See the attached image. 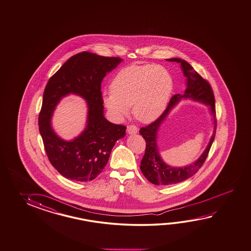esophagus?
I'll return each instance as SVG.
<instances>
[{
  "label": "esophagus",
  "mask_w": 251,
  "mask_h": 251,
  "mask_svg": "<svg viewBox=\"0 0 251 251\" xmlns=\"http://www.w3.org/2000/svg\"><path fill=\"white\" fill-rule=\"evenodd\" d=\"M138 129L135 126L133 125H130L127 126V133L128 134H135L137 133Z\"/></svg>",
  "instance_id": "1"
}]
</instances>
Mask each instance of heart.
<instances>
[{"instance_id":"b5f03b06","label":"heart","mask_w":251,"mask_h":251,"mask_svg":"<svg viewBox=\"0 0 251 251\" xmlns=\"http://www.w3.org/2000/svg\"><path fill=\"white\" fill-rule=\"evenodd\" d=\"M172 75L162 66L131 65L115 75L111 93L103 94V103L116 117H123L133 106L134 117L150 123L161 116L172 94Z\"/></svg>"}]
</instances>
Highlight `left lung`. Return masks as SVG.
Returning a JSON list of instances; mask_svg holds the SVG:
<instances>
[{
	"instance_id": "left-lung-1",
	"label": "left lung",
	"mask_w": 251,
	"mask_h": 251,
	"mask_svg": "<svg viewBox=\"0 0 251 251\" xmlns=\"http://www.w3.org/2000/svg\"><path fill=\"white\" fill-rule=\"evenodd\" d=\"M168 61H175L181 65V69L184 76L187 78L186 90L183 95H174L166 110L162 115L145 127L140 129V133L143 135L146 142V150L141 162V171L143 176L147 178L149 182L156 185H170L182 182L192 177L205 162L206 157L211 148L212 143L216 136V119L215 96L213 94L210 84L201 76L184 59L173 58L167 59ZM192 98L196 101L206 103L210 107L211 113L213 116L214 131L211 141L204 152L196 162L184 167H172L163 162L158 151L156 144L157 131L161 124L164 121L170 110L182 99Z\"/></svg>"
}]
</instances>
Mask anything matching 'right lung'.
I'll return each mask as SVG.
<instances>
[{"mask_svg":"<svg viewBox=\"0 0 251 251\" xmlns=\"http://www.w3.org/2000/svg\"><path fill=\"white\" fill-rule=\"evenodd\" d=\"M122 61L88 51L72 56L46 84L39 114V131L50 162L63 176L77 182L94 180L107 165L117 141L126 134L125 126L108 121L103 114L101 82ZM69 94L87 100V126L77 138L65 141L53 131L50 118L61 99Z\"/></svg>","mask_w":251,"mask_h":251,"instance_id":"right-lung-1","label":"right lung"}]
</instances>
